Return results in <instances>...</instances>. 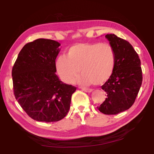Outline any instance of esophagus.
<instances>
[{"instance_id":"obj_1","label":"esophagus","mask_w":154,"mask_h":154,"mask_svg":"<svg viewBox=\"0 0 154 154\" xmlns=\"http://www.w3.org/2000/svg\"><path fill=\"white\" fill-rule=\"evenodd\" d=\"M82 89L84 91V92H92V89H88V88H82Z\"/></svg>"}]
</instances>
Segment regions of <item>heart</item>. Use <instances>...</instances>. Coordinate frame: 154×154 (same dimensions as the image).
I'll return each mask as SVG.
<instances>
[{"label":"heart","mask_w":154,"mask_h":154,"mask_svg":"<svg viewBox=\"0 0 154 154\" xmlns=\"http://www.w3.org/2000/svg\"><path fill=\"white\" fill-rule=\"evenodd\" d=\"M115 51L109 43H77L68 49L66 56L56 60V69L64 82L72 83L80 71L77 82L83 85L103 84L113 73Z\"/></svg>","instance_id":"1"}]
</instances>
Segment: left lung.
I'll use <instances>...</instances> for the list:
<instances>
[{"mask_svg": "<svg viewBox=\"0 0 154 154\" xmlns=\"http://www.w3.org/2000/svg\"><path fill=\"white\" fill-rule=\"evenodd\" d=\"M105 37L115 51L116 64L111 76L101 86L106 98L98 109L105 115H116L134 104L142 84V69L139 56L128 41L114 34Z\"/></svg>", "mask_w": 154, "mask_h": 154, "instance_id": "1", "label": "left lung"}]
</instances>
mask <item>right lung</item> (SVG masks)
Here are the masks:
<instances>
[{"instance_id": "obj_1", "label": "right lung", "mask_w": 154, "mask_h": 154, "mask_svg": "<svg viewBox=\"0 0 154 154\" xmlns=\"http://www.w3.org/2000/svg\"><path fill=\"white\" fill-rule=\"evenodd\" d=\"M60 45L56 41L45 38L28 43L13 66L15 99L36 121L54 122L63 119L76 90V87L61 82L55 73Z\"/></svg>"}]
</instances>
